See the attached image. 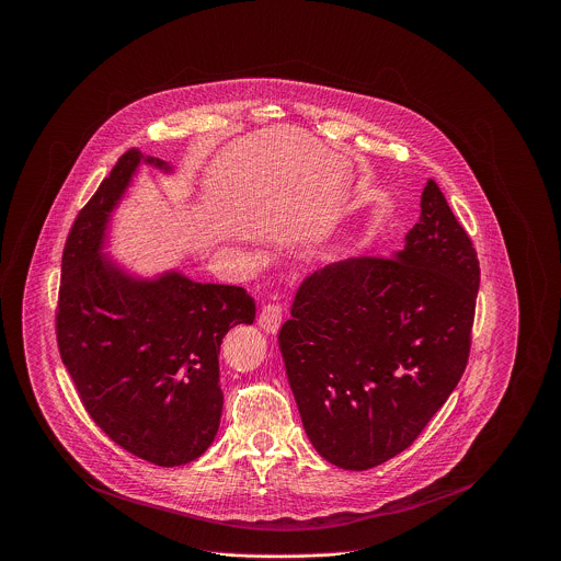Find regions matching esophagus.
Returning a JSON list of instances; mask_svg holds the SVG:
<instances>
[{"mask_svg": "<svg viewBox=\"0 0 561 561\" xmlns=\"http://www.w3.org/2000/svg\"><path fill=\"white\" fill-rule=\"evenodd\" d=\"M282 317H284V310L279 304H264L257 314V324L266 333H277L282 327Z\"/></svg>", "mask_w": 561, "mask_h": 561, "instance_id": "obj_1", "label": "esophagus"}]
</instances>
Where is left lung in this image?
Returning <instances> with one entry per match:
<instances>
[{"instance_id":"1","label":"left lung","mask_w":561,"mask_h":561,"mask_svg":"<svg viewBox=\"0 0 561 561\" xmlns=\"http://www.w3.org/2000/svg\"><path fill=\"white\" fill-rule=\"evenodd\" d=\"M404 249L306 277L279 331L304 431L344 470L407 450L463 375L479 262L428 180Z\"/></svg>"}]
</instances>
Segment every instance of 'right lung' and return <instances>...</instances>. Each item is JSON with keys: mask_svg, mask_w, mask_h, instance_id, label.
Here are the masks:
<instances>
[{"mask_svg": "<svg viewBox=\"0 0 561 561\" xmlns=\"http://www.w3.org/2000/svg\"><path fill=\"white\" fill-rule=\"evenodd\" d=\"M141 167L173 173L164 159L124 152L70 228L57 344L93 422L124 450L169 468L213 444L224 407L219 346L232 327L253 324L255 301L180 268L141 277L111 257L113 213Z\"/></svg>", "mask_w": 561, "mask_h": 561, "instance_id": "obj_1", "label": "right lung"}]
</instances>
